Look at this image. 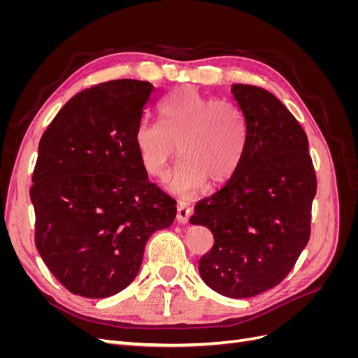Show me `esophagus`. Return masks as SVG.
<instances>
[{"label": "esophagus", "mask_w": 358, "mask_h": 358, "mask_svg": "<svg viewBox=\"0 0 358 358\" xmlns=\"http://www.w3.org/2000/svg\"><path fill=\"white\" fill-rule=\"evenodd\" d=\"M176 210H178L176 212V221L179 224H187L188 220H189V216H191V208H189V206L187 203L179 201L178 206H176Z\"/></svg>", "instance_id": "esophagus-1"}]
</instances>
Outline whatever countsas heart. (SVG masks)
<instances>
[{
    "mask_svg": "<svg viewBox=\"0 0 358 358\" xmlns=\"http://www.w3.org/2000/svg\"><path fill=\"white\" fill-rule=\"evenodd\" d=\"M161 124L140 122L134 143L149 176H166L170 162L180 164L169 178V188L192 196L206 182L220 185L241 166L246 143L243 112L231 100H215L192 86H183L159 106Z\"/></svg>",
    "mask_w": 358,
    "mask_h": 358,
    "instance_id": "obj_1",
    "label": "heart"
}]
</instances>
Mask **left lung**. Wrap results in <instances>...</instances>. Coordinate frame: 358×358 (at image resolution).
<instances>
[{
  "label": "left lung",
  "instance_id": "obj_1",
  "mask_svg": "<svg viewBox=\"0 0 358 358\" xmlns=\"http://www.w3.org/2000/svg\"><path fill=\"white\" fill-rule=\"evenodd\" d=\"M231 92L246 122L241 166L189 221L215 239L199 263L204 284L246 299L282 282L308 245L317 175L305 129L272 92L243 83Z\"/></svg>",
  "mask_w": 358,
  "mask_h": 358
}]
</instances>
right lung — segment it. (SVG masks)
<instances>
[{"instance_id": "obj_1", "label": "right lung", "mask_w": 358, "mask_h": 358, "mask_svg": "<svg viewBox=\"0 0 358 358\" xmlns=\"http://www.w3.org/2000/svg\"><path fill=\"white\" fill-rule=\"evenodd\" d=\"M152 83L119 79L76 94L43 133L29 196L36 246L73 294L110 297L133 282L176 201L148 180L134 134Z\"/></svg>"}]
</instances>
